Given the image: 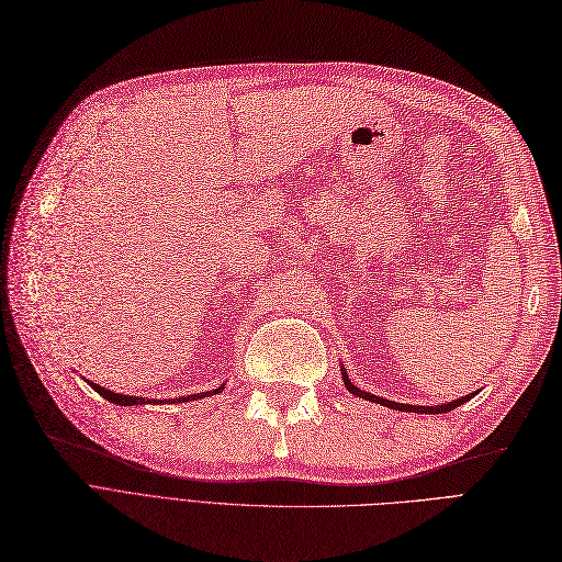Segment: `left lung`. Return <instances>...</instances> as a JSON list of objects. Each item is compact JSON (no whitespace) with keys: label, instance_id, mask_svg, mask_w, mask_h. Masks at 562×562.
<instances>
[{"label":"left lung","instance_id":"1","mask_svg":"<svg viewBox=\"0 0 562 562\" xmlns=\"http://www.w3.org/2000/svg\"><path fill=\"white\" fill-rule=\"evenodd\" d=\"M342 383L345 387L350 390L352 394H357V397L361 400H369V402H375L381 406H387V408H394V412H412V414H447V412H453V408L461 406L463 402H468L470 397H461V400H453V402H447V404H437V406H412V404H400V402H390V400H383V397H375V394H369L359 390L357 385H352L350 378H347L345 369H342Z\"/></svg>","mask_w":562,"mask_h":562}]
</instances>
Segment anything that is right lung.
Instances as JSON below:
<instances>
[{
    "mask_svg": "<svg viewBox=\"0 0 562 562\" xmlns=\"http://www.w3.org/2000/svg\"><path fill=\"white\" fill-rule=\"evenodd\" d=\"M89 385H92L103 400H109V402H113V404H117V406H142V404H160V400L156 402V400H146V397H136V394H117V392H111V390H105V387H101V385H97V383H92V381H87ZM222 387H217V390H212V392H201V394H189V397H179L177 402H191V400H199V397H210V394H217Z\"/></svg>",
    "mask_w": 562,
    "mask_h": 562,
    "instance_id": "obj_1",
    "label": "right lung"
}]
</instances>
